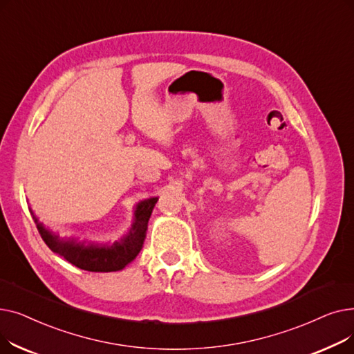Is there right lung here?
<instances>
[{
  "instance_id": "right-lung-1",
  "label": "right lung",
  "mask_w": 354,
  "mask_h": 354,
  "mask_svg": "<svg viewBox=\"0 0 354 354\" xmlns=\"http://www.w3.org/2000/svg\"><path fill=\"white\" fill-rule=\"evenodd\" d=\"M156 202L158 196L138 202L135 207V218L132 227L129 228V231L120 239L111 244L80 241L73 236H60L59 234H55L44 227L43 222H40L39 218L35 216L32 209H28L43 241L53 252L59 254L66 261L82 270L91 272H111L123 270L140 252L143 241L146 238L147 222L152 215Z\"/></svg>"
}]
</instances>
